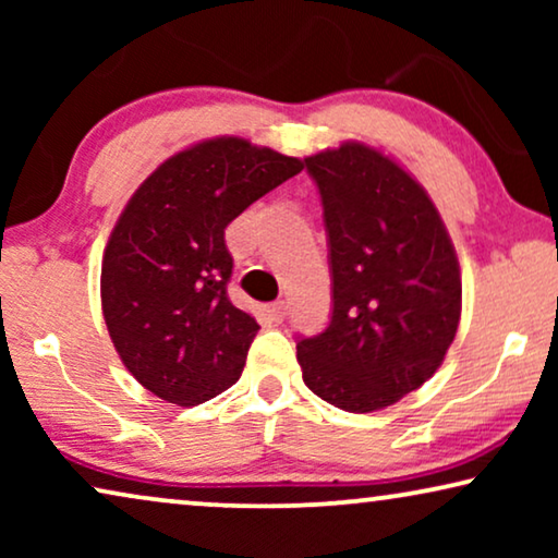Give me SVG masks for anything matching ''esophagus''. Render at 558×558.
Returning a JSON list of instances; mask_svg holds the SVG:
<instances>
[{"instance_id":"obj_1","label":"esophagus","mask_w":558,"mask_h":558,"mask_svg":"<svg viewBox=\"0 0 558 558\" xmlns=\"http://www.w3.org/2000/svg\"><path fill=\"white\" fill-rule=\"evenodd\" d=\"M287 310H289V304L284 302V300H279V302H274L271 307H269V315H271V319L274 323H281V319L287 317Z\"/></svg>"}]
</instances>
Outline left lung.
Returning a JSON list of instances; mask_svg holds the SVG:
<instances>
[{
    "instance_id": "left-lung-1",
    "label": "left lung",
    "mask_w": 558,
    "mask_h": 558,
    "mask_svg": "<svg viewBox=\"0 0 558 558\" xmlns=\"http://www.w3.org/2000/svg\"><path fill=\"white\" fill-rule=\"evenodd\" d=\"M323 197L332 315L296 340L312 393L342 411L391 407L434 376L462 312L452 239L426 190L361 142L304 157Z\"/></svg>"
}]
</instances>
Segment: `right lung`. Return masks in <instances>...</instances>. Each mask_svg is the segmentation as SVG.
Returning a JSON list of instances; mask_svg holds the SVG:
<instances>
[{
  "mask_svg": "<svg viewBox=\"0 0 558 558\" xmlns=\"http://www.w3.org/2000/svg\"><path fill=\"white\" fill-rule=\"evenodd\" d=\"M304 162L216 136L165 159L126 203L101 266V307L121 363L178 407L241 378L258 323L228 296L226 228Z\"/></svg>",
  "mask_w": 558,
  "mask_h": 558,
  "instance_id": "right-lung-1",
  "label": "right lung"
}]
</instances>
